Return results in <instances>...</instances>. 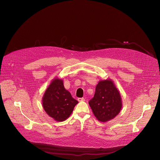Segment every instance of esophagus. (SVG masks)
I'll return each mask as SVG.
<instances>
[{"label": "esophagus", "mask_w": 160, "mask_h": 160, "mask_svg": "<svg viewBox=\"0 0 160 160\" xmlns=\"http://www.w3.org/2000/svg\"><path fill=\"white\" fill-rule=\"evenodd\" d=\"M78 101L79 102H82V101H84L85 99H84V98H78Z\"/></svg>", "instance_id": "obj_1"}]
</instances>
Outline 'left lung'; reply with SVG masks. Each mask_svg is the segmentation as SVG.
<instances>
[{
	"mask_svg": "<svg viewBox=\"0 0 160 160\" xmlns=\"http://www.w3.org/2000/svg\"><path fill=\"white\" fill-rule=\"evenodd\" d=\"M89 104L94 116L101 122H108L119 113L122 107V98L112 79L99 81Z\"/></svg>",
	"mask_w": 160,
	"mask_h": 160,
	"instance_id": "left-lung-1",
	"label": "left lung"
}]
</instances>
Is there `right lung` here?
Here are the masks:
<instances>
[{"label":"right lung","mask_w":160,"mask_h":160,"mask_svg":"<svg viewBox=\"0 0 160 160\" xmlns=\"http://www.w3.org/2000/svg\"><path fill=\"white\" fill-rule=\"evenodd\" d=\"M78 103L64 88L62 79L58 78L51 82L42 98L45 111L57 122L64 121L69 117Z\"/></svg>","instance_id":"obj_1"}]
</instances>
